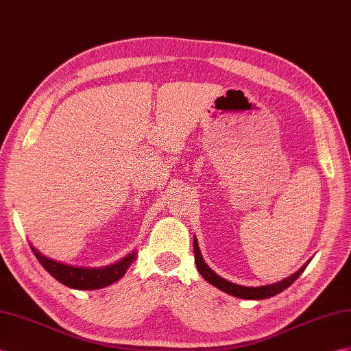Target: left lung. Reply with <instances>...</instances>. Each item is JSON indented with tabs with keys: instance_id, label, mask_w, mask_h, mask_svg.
Returning a JSON list of instances; mask_svg holds the SVG:
<instances>
[{
	"instance_id": "left-lung-1",
	"label": "left lung",
	"mask_w": 351,
	"mask_h": 351,
	"mask_svg": "<svg viewBox=\"0 0 351 351\" xmlns=\"http://www.w3.org/2000/svg\"><path fill=\"white\" fill-rule=\"evenodd\" d=\"M194 243V259H195V265H197V269H199V273L203 276V278L208 283H210L212 286L218 287V289H221L222 292H226L228 295H232V296H237V298H241V300H265V298H271V296L280 293L282 291L287 289L296 278H298L305 268H307V265L310 264L311 259H308L307 263H305L298 271H295L292 276L283 278V280L280 282H276V283H271V285H264V286H241V285H237V283H232L230 280H226V278L218 276L217 273L213 271V269L204 263V259L202 256V252H200V247H199V241H197V237H194L193 240Z\"/></svg>"
}]
</instances>
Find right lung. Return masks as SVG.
Returning <instances> with one entry per match:
<instances>
[{"label": "right lung", "instance_id": "right-lung-1", "mask_svg": "<svg viewBox=\"0 0 351 351\" xmlns=\"http://www.w3.org/2000/svg\"><path fill=\"white\" fill-rule=\"evenodd\" d=\"M31 245V243H29ZM34 255L37 256L40 264L46 268V271L56 278L58 282L65 285L71 289L78 291H95L115 283L128 271V268L136 259V250L128 254L120 261L104 267H80L56 261L46 255H43L38 249L31 245Z\"/></svg>", "mask_w": 351, "mask_h": 351}]
</instances>
